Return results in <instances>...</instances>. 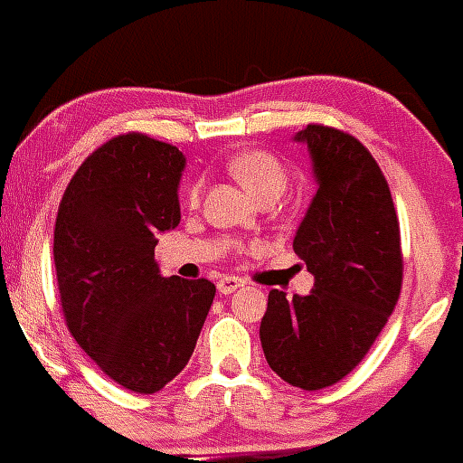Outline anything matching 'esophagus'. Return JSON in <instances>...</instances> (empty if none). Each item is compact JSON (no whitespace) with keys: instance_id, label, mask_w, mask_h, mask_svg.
I'll return each mask as SVG.
<instances>
[{"instance_id":"esophagus-1","label":"esophagus","mask_w":463,"mask_h":463,"mask_svg":"<svg viewBox=\"0 0 463 463\" xmlns=\"http://www.w3.org/2000/svg\"><path fill=\"white\" fill-rule=\"evenodd\" d=\"M239 287H243V280L237 279V276H224V279H220V283H217V291L220 294H232V291H237Z\"/></svg>"}]
</instances>
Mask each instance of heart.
Returning a JSON list of instances; mask_svg holds the SVG:
<instances>
[{
    "instance_id": "heart-1",
    "label": "heart",
    "mask_w": 463,
    "mask_h": 463,
    "mask_svg": "<svg viewBox=\"0 0 463 463\" xmlns=\"http://www.w3.org/2000/svg\"><path fill=\"white\" fill-rule=\"evenodd\" d=\"M228 174L252 195L254 200L280 198L287 189V172L283 163L274 154L263 150H246L228 158ZM200 198V183H191L187 187V202L195 204Z\"/></svg>"
}]
</instances>
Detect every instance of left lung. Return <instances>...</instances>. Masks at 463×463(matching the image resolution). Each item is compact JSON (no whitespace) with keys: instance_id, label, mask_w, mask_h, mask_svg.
<instances>
[{"instance_id":"8db88e82","label":"left lung","mask_w":463,"mask_h":463,"mask_svg":"<svg viewBox=\"0 0 463 463\" xmlns=\"http://www.w3.org/2000/svg\"><path fill=\"white\" fill-rule=\"evenodd\" d=\"M294 141L309 150L317 184L294 237L313 289L269 291L259 335L269 368L313 392L359 365L394 311L401 228L383 172L354 137L311 124Z\"/></svg>"}]
</instances>
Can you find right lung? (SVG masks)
Masks as SVG:
<instances>
[{"instance_id": "obj_1", "label": "right lung", "mask_w": 463, "mask_h": 463, "mask_svg": "<svg viewBox=\"0 0 463 463\" xmlns=\"http://www.w3.org/2000/svg\"><path fill=\"white\" fill-rule=\"evenodd\" d=\"M184 165L169 143L119 135L80 165L58 206L54 265L69 333L139 394L187 365L215 298L211 280L167 279L154 261L156 235L180 222Z\"/></svg>"}]
</instances>
